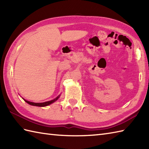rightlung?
<instances>
[{
  "label": "right lung",
  "instance_id": "1",
  "mask_svg": "<svg viewBox=\"0 0 149 149\" xmlns=\"http://www.w3.org/2000/svg\"><path fill=\"white\" fill-rule=\"evenodd\" d=\"M60 95H59L56 98H55L53 100H49V101H47V102H39V103H36V102H30V101H28V100H26V99H24L22 98L24 100L25 102H26L27 104H30V105L31 106H38V107H45V106H47L50 105V104H51L52 103H54V102H56V101L58 100Z\"/></svg>",
  "mask_w": 149,
  "mask_h": 149
}]
</instances>
